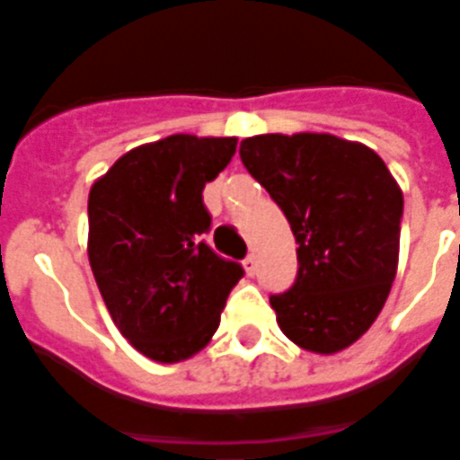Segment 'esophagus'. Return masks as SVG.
<instances>
[{"instance_id": "esophagus-1", "label": "esophagus", "mask_w": 460, "mask_h": 460, "mask_svg": "<svg viewBox=\"0 0 460 460\" xmlns=\"http://www.w3.org/2000/svg\"><path fill=\"white\" fill-rule=\"evenodd\" d=\"M243 269L249 276H256V270H259V259H256V253H249L246 261H243Z\"/></svg>"}]
</instances>
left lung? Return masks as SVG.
<instances>
[{
	"mask_svg": "<svg viewBox=\"0 0 460 460\" xmlns=\"http://www.w3.org/2000/svg\"><path fill=\"white\" fill-rule=\"evenodd\" d=\"M241 162L286 214L298 276L270 296L283 335L332 355L365 335L392 290L404 197L375 150L328 132L256 135Z\"/></svg>",
	"mask_w": 460,
	"mask_h": 460,
	"instance_id": "1",
	"label": "left lung"
}]
</instances>
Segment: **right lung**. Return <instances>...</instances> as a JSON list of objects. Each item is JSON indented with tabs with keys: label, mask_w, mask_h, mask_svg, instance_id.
Instances as JSON below:
<instances>
[{
	"label": "right lung",
	"mask_w": 460,
	"mask_h": 460,
	"mask_svg": "<svg viewBox=\"0 0 460 460\" xmlns=\"http://www.w3.org/2000/svg\"><path fill=\"white\" fill-rule=\"evenodd\" d=\"M236 137L170 135L122 155L88 194V259L111 318L155 362L197 355L217 332L241 263L204 241V184Z\"/></svg>",
	"instance_id": "1"
}]
</instances>
